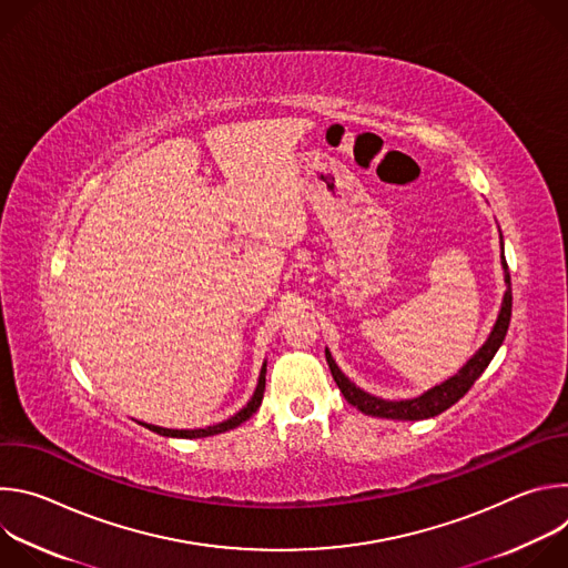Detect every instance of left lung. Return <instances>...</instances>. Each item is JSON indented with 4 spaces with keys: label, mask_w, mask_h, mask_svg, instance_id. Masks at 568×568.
I'll return each instance as SVG.
<instances>
[{
    "label": "left lung",
    "mask_w": 568,
    "mask_h": 568,
    "mask_svg": "<svg viewBox=\"0 0 568 568\" xmlns=\"http://www.w3.org/2000/svg\"><path fill=\"white\" fill-rule=\"evenodd\" d=\"M504 240V237H501ZM501 250H504V242H501ZM501 261H504V270H506V283L508 290L504 294V303H501V312L499 318L495 323V328L488 337V342L483 344V348L458 371V375L449 377L447 382H443L440 386H434L432 390L423 393L420 397L414 399H382L375 397L362 388H357L335 364V359L331 357V353L326 351V359L331 366V373L339 386V390L344 393V397L348 399V404L357 407L362 414L366 416H375V418H390V420H425V418H434L443 412H447L452 404H456L471 386L474 382L480 377V373L488 368V364L493 362V357L497 355L499 346L506 339L508 326H510V314H513V287H510V272H508V263L506 256L501 252Z\"/></svg>",
    "instance_id": "8db88e82"
}]
</instances>
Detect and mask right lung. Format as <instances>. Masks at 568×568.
<instances>
[{
    "label": "right lung",
    "instance_id": "obj_1",
    "mask_svg": "<svg viewBox=\"0 0 568 568\" xmlns=\"http://www.w3.org/2000/svg\"><path fill=\"white\" fill-rule=\"evenodd\" d=\"M265 364H263V371H261V377H258V386L254 390V397L247 402L245 409H240L235 416H231L229 420L220 423V425H213V427H206V429H164V427H154V425H143L148 427L150 432L159 434V436H171V438H206V436H215V434H222V432H229V429H235L237 425L245 423L247 418H252L261 402H263V393H265Z\"/></svg>",
    "mask_w": 568,
    "mask_h": 568
}]
</instances>
